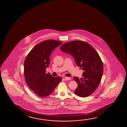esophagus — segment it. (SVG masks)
<instances>
[{"mask_svg":"<svg viewBox=\"0 0 127 127\" xmlns=\"http://www.w3.org/2000/svg\"><path fill=\"white\" fill-rule=\"evenodd\" d=\"M65 80H70V78L69 77H65Z\"/></svg>","mask_w":127,"mask_h":127,"instance_id":"34e87169","label":"esophagus"}]
</instances>
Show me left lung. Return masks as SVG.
Segmentation results:
<instances>
[{
	"mask_svg": "<svg viewBox=\"0 0 127 127\" xmlns=\"http://www.w3.org/2000/svg\"><path fill=\"white\" fill-rule=\"evenodd\" d=\"M60 49L71 55L77 65L83 70L82 78H74L78 85L75 94L82 97L92 95L98 87L103 73L102 62L98 53L89 44L80 40L66 43Z\"/></svg>",
	"mask_w": 127,
	"mask_h": 127,
	"instance_id": "1",
	"label": "left lung"
}]
</instances>
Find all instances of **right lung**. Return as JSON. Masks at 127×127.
I'll use <instances>...</instances> for the list:
<instances>
[{
	"label": "right lung",
	"instance_id": "add662e5",
	"mask_svg": "<svg viewBox=\"0 0 127 127\" xmlns=\"http://www.w3.org/2000/svg\"><path fill=\"white\" fill-rule=\"evenodd\" d=\"M56 40H45L34 47L24 62V76L30 89L39 97H46L62 80L61 77L53 76L45 69L49 65L53 51L62 44Z\"/></svg>",
	"mask_w": 127,
	"mask_h": 127
}]
</instances>
